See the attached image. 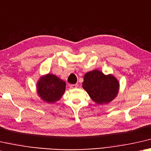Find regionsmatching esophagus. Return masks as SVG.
<instances>
[{
	"mask_svg": "<svg viewBox=\"0 0 151 151\" xmlns=\"http://www.w3.org/2000/svg\"><path fill=\"white\" fill-rule=\"evenodd\" d=\"M71 89H75L78 87V84H71L69 86Z\"/></svg>",
	"mask_w": 151,
	"mask_h": 151,
	"instance_id": "1",
	"label": "esophagus"
}]
</instances>
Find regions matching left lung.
Here are the masks:
<instances>
[{
	"label": "left lung",
	"mask_w": 151,
	"mask_h": 151,
	"mask_svg": "<svg viewBox=\"0 0 151 151\" xmlns=\"http://www.w3.org/2000/svg\"><path fill=\"white\" fill-rule=\"evenodd\" d=\"M82 87L98 104L110 102L119 90V83L112 75L106 76L97 70L89 71L83 77Z\"/></svg>",
	"instance_id": "left-lung-1"
}]
</instances>
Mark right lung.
<instances>
[{"instance_id": "1", "label": "right lung", "mask_w": 151, "mask_h": 151, "mask_svg": "<svg viewBox=\"0 0 151 151\" xmlns=\"http://www.w3.org/2000/svg\"><path fill=\"white\" fill-rule=\"evenodd\" d=\"M65 82L53 74L42 76L37 83V93L44 101L53 103L60 100L65 92Z\"/></svg>"}]
</instances>
